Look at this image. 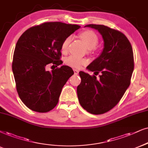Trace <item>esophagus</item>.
<instances>
[{"label":"esophagus","mask_w":148,"mask_h":148,"mask_svg":"<svg viewBox=\"0 0 148 148\" xmlns=\"http://www.w3.org/2000/svg\"><path fill=\"white\" fill-rule=\"evenodd\" d=\"M78 70H76V69H74V74H75V75H77V74H78Z\"/></svg>","instance_id":"esophagus-1"}]
</instances>
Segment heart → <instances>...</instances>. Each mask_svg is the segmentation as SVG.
<instances>
[{"instance_id":"obj_1","label":"heart","mask_w":148,"mask_h":148,"mask_svg":"<svg viewBox=\"0 0 148 148\" xmlns=\"http://www.w3.org/2000/svg\"><path fill=\"white\" fill-rule=\"evenodd\" d=\"M80 37L89 49H93L96 47L98 44V37L96 33L92 31L88 30V31H83L80 34ZM71 40H72L71 37H68L63 40L62 45H61V50L63 52L67 51ZM65 63H66V65L72 67V68H78L82 65L87 64V61L83 58L76 57L74 55H70L65 59Z\"/></svg>"}]
</instances>
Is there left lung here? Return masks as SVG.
I'll use <instances>...</instances> for the list:
<instances>
[{"label": "left lung", "mask_w": 148, "mask_h": 148, "mask_svg": "<svg viewBox=\"0 0 148 148\" xmlns=\"http://www.w3.org/2000/svg\"><path fill=\"white\" fill-rule=\"evenodd\" d=\"M98 30L104 40V48L98 58L87 67L100 78L80 72L81 83L77 87L80 105L94 115L112 109L124 96L130 84L134 70L132 48L124 33L104 25L88 24Z\"/></svg>", "instance_id": "obj_1"}]
</instances>
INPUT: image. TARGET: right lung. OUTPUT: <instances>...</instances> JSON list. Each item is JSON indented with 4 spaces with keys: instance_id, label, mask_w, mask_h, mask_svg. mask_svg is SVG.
Instances as JSON below:
<instances>
[{
    "instance_id": "add662e5",
    "label": "right lung",
    "mask_w": 148,
    "mask_h": 148,
    "mask_svg": "<svg viewBox=\"0 0 148 148\" xmlns=\"http://www.w3.org/2000/svg\"><path fill=\"white\" fill-rule=\"evenodd\" d=\"M80 27L44 22L27 29L17 42L12 63L16 89L22 102L32 111L46 113L57 104L62 88L74 71L67 65L51 72L46 67L62 64L63 40Z\"/></svg>"
}]
</instances>
